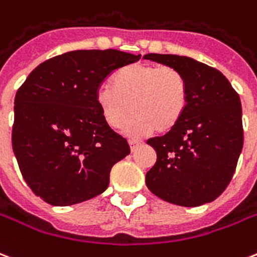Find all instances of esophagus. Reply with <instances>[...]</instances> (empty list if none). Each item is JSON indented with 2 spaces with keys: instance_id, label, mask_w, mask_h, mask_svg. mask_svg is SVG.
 Masks as SVG:
<instances>
[{
  "instance_id": "1",
  "label": "esophagus",
  "mask_w": 257,
  "mask_h": 257,
  "mask_svg": "<svg viewBox=\"0 0 257 257\" xmlns=\"http://www.w3.org/2000/svg\"><path fill=\"white\" fill-rule=\"evenodd\" d=\"M143 146L142 142H136V140H129V147H131V151H135L137 148V147Z\"/></svg>"
}]
</instances>
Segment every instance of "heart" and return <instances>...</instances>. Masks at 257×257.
I'll return each instance as SVG.
<instances>
[{
  "mask_svg": "<svg viewBox=\"0 0 257 257\" xmlns=\"http://www.w3.org/2000/svg\"><path fill=\"white\" fill-rule=\"evenodd\" d=\"M97 105L113 129L126 125L129 136L142 137L156 131L166 133L179 124L189 105L185 74L171 66L129 64L111 75L110 85L99 86Z\"/></svg>",
  "mask_w": 257,
  "mask_h": 257,
  "instance_id": "heart-1",
  "label": "heart"
}]
</instances>
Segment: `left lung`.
<instances>
[{
  "label": "left lung",
  "instance_id": "obj_1",
  "mask_svg": "<svg viewBox=\"0 0 257 257\" xmlns=\"http://www.w3.org/2000/svg\"><path fill=\"white\" fill-rule=\"evenodd\" d=\"M185 74L189 105L179 124L150 139L156 163L146 175L152 193L179 206L218 198L236 171L244 143L240 97L217 68L179 55H144Z\"/></svg>",
  "mask_w": 257,
  "mask_h": 257
}]
</instances>
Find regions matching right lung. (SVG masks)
<instances>
[{"label": "right lung", "instance_id": "1", "mask_svg": "<svg viewBox=\"0 0 257 257\" xmlns=\"http://www.w3.org/2000/svg\"><path fill=\"white\" fill-rule=\"evenodd\" d=\"M142 55L78 50L39 64L17 90L12 147L21 175L54 206L103 193L128 142L103 120L97 90L111 72Z\"/></svg>", "mask_w": 257, "mask_h": 257}]
</instances>
